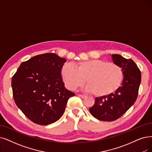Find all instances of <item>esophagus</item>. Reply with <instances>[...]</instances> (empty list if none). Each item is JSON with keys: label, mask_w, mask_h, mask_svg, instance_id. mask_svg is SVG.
<instances>
[{"label": "esophagus", "mask_w": 152, "mask_h": 152, "mask_svg": "<svg viewBox=\"0 0 152 152\" xmlns=\"http://www.w3.org/2000/svg\"><path fill=\"white\" fill-rule=\"evenodd\" d=\"M78 96H79L80 97H81L82 99H86V97H87L86 95H81V94H79V95H78Z\"/></svg>", "instance_id": "1"}]
</instances>
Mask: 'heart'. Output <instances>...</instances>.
<instances>
[{
  "label": "heart",
  "instance_id": "obj_1",
  "mask_svg": "<svg viewBox=\"0 0 152 152\" xmlns=\"http://www.w3.org/2000/svg\"><path fill=\"white\" fill-rule=\"evenodd\" d=\"M61 75L70 90L83 86L86 78V91L96 96L114 93L120 87L124 76L119 65L102 60L82 61L75 66L65 64L61 70Z\"/></svg>",
  "mask_w": 152,
  "mask_h": 152
}]
</instances>
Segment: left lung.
Instances as JSON below:
<instances>
[{
	"label": "left lung",
	"mask_w": 152,
	"mask_h": 152,
	"mask_svg": "<svg viewBox=\"0 0 152 152\" xmlns=\"http://www.w3.org/2000/svg\"><path fill=\"white\" fill-rule=\"evenodd\" d=\"M112 58L124 72L123 82L112 94L96 97L94 105L89 108L95 118L107 122L118 119L134 104L141 82V72L133 60L118 54H113Z\"/></svg>",
	"instance_id": "left-lung-1"
}]
</instances>
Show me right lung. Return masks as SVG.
I'll list each match as a JSON object with an SVG mask.
<instances>
[{"label": "right lung", "instance_id": "obj_1", "mask_svg": "<svg viewBox=\"0 0 152 152\" xmlns=\"http://www.w3.org/2000/svg\"><path fill=\"white\" fill-rule=\"evenodd\" d=\"M66 60L47 53L22 62L12 78L17 106L35 124L47 125L59 120L70 97L75 94L65 87L61 70Z\"/></svg>", "mask_w": 152, "mask_h": 152}]
</instances>
